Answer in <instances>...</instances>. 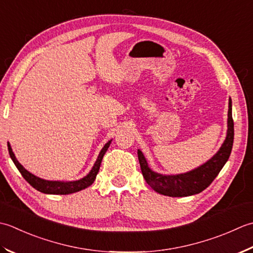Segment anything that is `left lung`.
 Instances as JSON below:
<instances>
[{"label":"left lung","mask_w":253,"mask_h":253,"mask_svg":"<svg viewBox=\"0 0 253 253\" xmlns=\"http://www.w3.org/2000/svg\"><path fill=\"white\" fill-rule=\"evenodd\" d=\"M234 143V120L231 115V100L228 108V131L226 140L216 155L202 166L187 173L176 176H163L148 168L146 159L138 149L137 156L143 177L149 187L156 192L168 197H189L202 192L219 173L230 156Z\"/></svg>","instance_id":"left-lung-1"}]
</instances>
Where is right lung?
<instances>
[{
    "instance_id": "obj_1",
    "label": "right lung",
    "mask_w": 253,
    "mask_h": 253,
    "mask_svg": "<svg viewBox=\"0 0 253 253\" xmlns=\"http://www.w3.org/2000/svg\"><path fill=\"white\" fill-rule=\"evenodd\" d=\"M110 143H111V141L108 142L106 145L104 146V148L101 149V152L99 153V156H98L97 161L94 165V167H92V169L90 170V172L87 174L86 177L77 180V181H72V182L48 181V180H43V179H40L38 177L34 176L33 173H30L29 171H27V170H26L22 166V165L18 163V161L16 159V157H15L14 153L12 151V147H11V145H9V144H7V147H8L9 156H11L12 161L15 164V166L17 167V169L19 170V172L22 173V176L24 177V179L30 185H32L33 188H35L36 190H38V191L45 193V194H71V193L81 191V190L89 187V185L95 181L97 173H98V171H99L101 161H102V158H104L105 153L107 152L108 147H109Z\"/></svg>"
}]
</instances>
